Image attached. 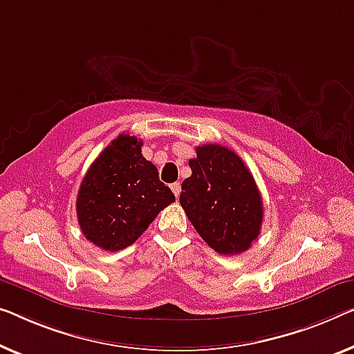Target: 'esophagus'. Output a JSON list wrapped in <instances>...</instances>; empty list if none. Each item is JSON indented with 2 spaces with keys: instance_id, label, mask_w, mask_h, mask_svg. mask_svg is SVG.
<instances>
[{
  "instance_id": "esophagus-1",
  "label": "esophagus",
  "mask_w": 354,
  "mask_h": 354,
  "mask_svg": "<svg viewBox=\"0 0 354 354\" xmlns=\"http://www.w3.org/2000/svg\"><path fill=\"white\" fill-rule=\"evenodd\" d=\"M170 187H171L173 194H175V195H176V198H178V197H179V192H181V184H179V183H173Z\"/></svg>"
}]
</instances>
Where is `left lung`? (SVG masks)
Returning a JSON list of instances; mask_svg holds the SVG:
<instances>
[{
  "label": "left lung",
  "instance_id": "8db88e82",
  "mask_svg": "<svg viewBox=\"0 0 354 354\" xmlns=\"http://www.w3.org/2000/svg\"><path fill=\"white\" fill-rule=\"evenodd\" d=\"M179 203L198 235L224 256L250 250L261 234L262 198L245 162L219 145L197 147Z\"/></svg>",
  "mask_w": 354,
  "mask_h": 354
}]
</instances>
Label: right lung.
I'll return each mask as SVG.
<instances>
[{"mask_svg": "<svg viewBox=\"0 0 354 354\" xmlns=\"http://www.w3.org/2000/svg\"><path fill=\"white\" fill-rule=\"evenodd\" d=\"M143 141L119 135L84 176L76 213L84 236L104 251L133 245L160 211L175 202L156 165L141 154Z\"/></svg>", "mask_w": 354, "mask_h": 354, "instance_id": "obj_1", "label": "right lung"}]
</instances>
